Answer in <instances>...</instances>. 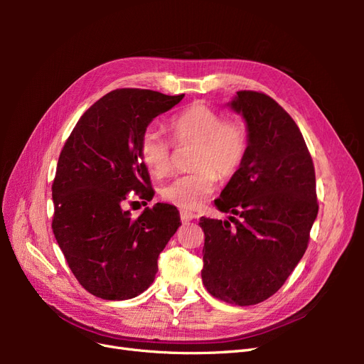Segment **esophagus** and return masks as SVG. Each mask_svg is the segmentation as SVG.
Segmentation results:
<instances>
[{
  "label": "esophagus",
  "mask_w": 364,
  "mask_h": 364,
  "mask_svg": "<svg viewBox=\"0 0 364 364\" xmlns=\"http://www.w3.org/2000/svg\"><path fill=\"white\" fill-rule=\"evenodd\" d=\"M196 215L194 213L188 211V209H181V220L182 222H190V220H193Z\"/></svg>",
  "instance_id": "obj_1"
}]
</instances>
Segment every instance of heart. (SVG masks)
I'll list each match as a JSON object with an SVG mask.
<instances>
[{"instance_id":"b5f03b06","label":"heart","mask_w":364,"mask_h":364,"mask_svg":"<svg viewBox=\"0 0 364 364\" xmlns=\"http://www.w3.org/2000/svg\"><path fill=\"white\" fill-rule=\"evenodd\" d=\"M170 138L176 147L194 146L193 171L165 183V200L185 209L200 206L215 190L218 176L229 179L241 168L249 149L243 121L225 115L206 103H193L168 121ZM139 156L147 170L162 178L173 170V145L161 132L147 129L139 141Z\"/></svg>"}]
</instances>
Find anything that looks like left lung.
<instances>
[{
  "instance_id": "obj_1",
  "label": "left lung",
  "mask_w": 364,
  "mask_h": 364,
  "mask_svg": "<svg viewBox=\"0 0 364 364\" xmlns=\"http://www.w3.org/2000/svg\"><path fill=\"white\" fill-rule=\"evenodd\" d=\"M249 149L218 199L228 220L200 218L202 281L217 299L255 305L277 293L301 261L317 217L316 173L294 119L257 91H238Z\"/></svg>"
}]
</instances>
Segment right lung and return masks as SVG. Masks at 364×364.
I'll list each match as a JSON object with an SVG mask.
<instances>
[{
	"mask_svg": "<svg viewBox=\"0 0 364 364\" xmlns=\"http://www.w3.org/2000/svg\"><path fill=\"white\" fill-rule=\"evenodd\" d=\"M183 95L111 91L80 117L60 151L51 228L75 279L102 299H132L147 290L159 253L181 226L173 205L156 203L132 217L123 203L130 193L147 202L155 196L139 141L150 121Z\"/></svg>",
	"mask_w": 364,
	"mask_h": 364,
	"instance_id": "obj_1",
	"label": "right lung"
}]
</instances>
